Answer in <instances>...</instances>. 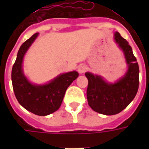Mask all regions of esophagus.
Returning a JSON list of instances; mask_svg holds the SVG:
<instances>
[{
  "instance_id": "1",
  "label": "esophagus",
  "mask_w": 149,
  "mask_h": 149,
  "mask_svg": "<svg viewBox=\"0 0 149 149\" xmlns=\"http://www.w3.org/2000/svg\"><path fill=\"white\" fill-rule=\"evenodd\" d=\"M88 67L85 65H80L78 66V72H79V73H84L85 72L87 71Z\"/></svg>"
}]
</instances>
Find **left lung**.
<instances>
[{
    "label": "left lung",
    "instance_id": "1",
    "mask_svg": "<svg viewBox=\"0 0 149 149\" xmlns=\"http://www.w3.org/2000/svg\"><path fill=\"white\" fill-rule=\"evenodd\" d=\"M114 39L121 49L128 65L125 74L115 83H109L104 78L91 72H85L88 84L87 100L88 105L95 112L104 115H115L131 103L139 88V66L132 47L118 32Z\"/></svg>",
    "mask_w": 149,
    "mask_h": 149
}]
</instances>
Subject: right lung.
I'll use <instances>...</instances> for the list:
<instances>
[{
  "label": "right lung",
  "mask_w": 149,
  "mask_h": 149,
  "mask_svg": "<svg viewBox=\"0 0 149 149\" xmlns=\"http://www.w3.org/2000/svg\"><path fill=\"white\" fill-rule=\"evenodd\" d=\"M38 37V33L20 47L12 69V83L17 100L26 110L38 116H47L59 109L68 87L79 76L77 71L57 76L49 83H31L24 76L22 63L25 53Z\"/></svg>",
  "instance_id": "obj_1"
}]
</instances>
